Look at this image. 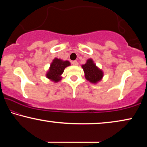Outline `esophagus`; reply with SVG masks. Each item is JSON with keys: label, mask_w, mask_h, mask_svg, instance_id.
I'll return each instance as SVG.
<instances>
[{"label": "esophagus", "mask_w": 147, "mask_h": 147, "mask_svg": "<svg viewBox=\"0 0 147 147\" xmlns=\"http://www.w3.org/2000/svg\"><path fill=\"white\" fill-rule=\"evenodd\" d=\"M71 63L73 64V65H78V63L77 61H71Z\"/></svg>", "instance_id": "obj_1"}]
</instances>
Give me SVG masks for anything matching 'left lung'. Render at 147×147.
Returning <instances> with one entry per match:
<instances>
[{"label":"left lung","instance_id":"left-lung-1","mask_svg":"<svg viewBox=\"0 0 147 147\" xmlns=\"http://www.w3.org/2000/svg\"><path fill=\"white\" fill-rule=\"evenodd\" d=\"M82 67L85 74L86 79L92 84H97L103 78V71L96 65L93 59H88L86 63L82 65Z\"/></svg>","mask_w":147,"mask_h":147}]
</instances>
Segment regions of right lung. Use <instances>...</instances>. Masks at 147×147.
I'll list each match as a JSON object with an SVG mask.
<instances>
[{"label":"right lung","instance_id":"add662e5","mask_svg":"<svg viewBox=\"0 0 147 147\" xmlns=\"http://www.w3.org/2000/svg\"><path fill=\"white\" fill-rule=\"evenodd\" d=\"M70 65V62L63 61L61 59L55 58L50 65L49 71L46 74V77L53 82H58L61 80V74L67 66Z\"/></svg>","mask_w":147,"mask_h":147}]
</instances>
